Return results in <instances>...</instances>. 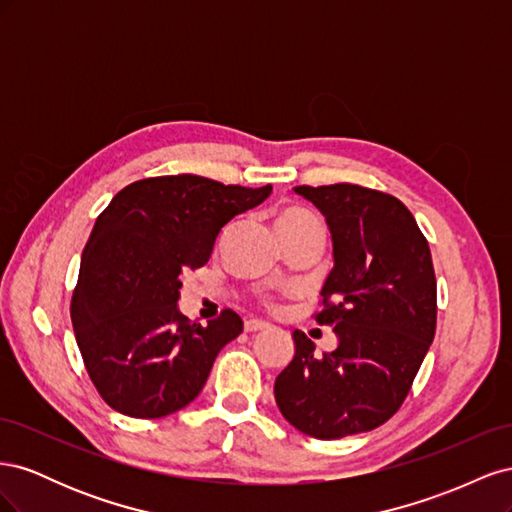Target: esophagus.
I'll return each instance as SVG.
<instances>
[{"label": "esophagus", "mask_w": 512, "mask_h": 512, "mask_svg": "<svg viewBox=\"0 0 512 512\" xmlns=\"http://www.w3.org/2000/svg\"><path fill=\"white\" fill-rule=\"evenodd\" d=\"M243 329H245V333H258V331L269 329V324L267 322H260V320H245Z\"/></svg>", "instance_id": "1"}]
</instances>
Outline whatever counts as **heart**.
Returning <instances> with one entry per match:
<instances>
[{
	"instance_id": "1",
	"label": "heart",
	"mask_w": 512,
	"mask_h": 512,
	"mask_svg": "<svg viewBox=\"0 0 512 512\" xmlns=\"http://www.w3.org/2000/svg\"><path fill=\"white\" fill-rule=\"evenodd\" d=\"M318 220L314 213H309L307 209L301 207H286L280 215H277V228H286V226H297V224H305V222H314ZM267 307H273V299L271 297H262Z\"/></svg>"
}]
</instances>
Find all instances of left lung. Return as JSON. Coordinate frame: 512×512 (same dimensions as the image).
I'll return each instance as SVG.
<instances>
[{
	"instance_id": "left-lung-1",
	"label": "left lung",
	"mask_w": 512,
	"mask_h": 512,
	"mask_svg": "<svg viewBox=\"0 0 512 512\" xmlns=\"http://www.w3.org/2000/svg\"><path fill=\"white\" fill-rule=\"evenodd\" d=\"M329 224L335 265L318 324L333 352L294 331V356L275 378L290 425L318 440L380 427L401 408L436 335V273L427 239L399 198L354 183L297 185Z\"/></svg>"
}]
</instances>
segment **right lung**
I'll list each match as a JSON object with an SVG mask.
<instances>
[{
  "label": "right lung",
  "instance_id": "obj_1",
  "mask_svg": "<svg viewBox=\"0 0 512 512\" xmlns=\"http://www.w3.org/2000/svg\"><path fill=\"white\" fill-rule=\"evenodd\" d=\"M271 185L198 175L126 185L98 215L81 256L70 316L87 374L113 410L162 418L203 391L218 352L243 331L232 309L200 327L179 307L181 273L211 258L215 239Z\"/></svg>",
  "mask_w": 512,
  "mask_h": 512
}]
</instances>
